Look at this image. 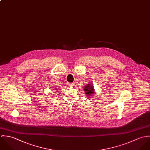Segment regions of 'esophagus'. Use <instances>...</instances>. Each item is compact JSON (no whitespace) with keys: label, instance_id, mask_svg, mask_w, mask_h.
I'll list each match as a JSON object with an SVG mask.
<instances>
[{"label":"esophagus","instance_id":"esophagus-1","mask_svg":"<svg viewBox=\"0 0 150 150\" xmlns=\"http://www.w3.org/2000/svg\"><path fill=\"white\" fill-rule=\"evenodd\" d=\"M68 85L70 86H74V83H68Z\"/></svg>","mask_w":150,"mask_h":150}]
</instances>
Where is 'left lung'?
Here are the masks:
<instances>
[{"label":"left lung","mask_w":150,"mask_h":150,"mask_svg":"<svg viewBox=\"0 0 150 150\" xmlns=\"http://www.w3.org/2000/svg\"><path fill=\"white\" fill-rule=\"evenodd\" d=\"M84 89H84L85 93L88 97H93V96L94 95V93H96L94 91V87L92 86V84L90 83H88V84L84 87Z\"/></svg>","instance_id":"1"}]
</instances>
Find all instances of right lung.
Returning a JSON list of instances; mask_svg holds the SVG:
<instances>
[{"label":"right lung","mask_w":150,"mask_h":150,"mask_svg":"<svg viewBox=\"0 0 150 150\" xmlns=\"http://www.w3.org/2000/svg\"><path fill=\"white\" fill-rule=\"evenodd\" d=\"M56 90H57V89H56Z\"/></svg>","instance_id":"add662e5"}]
</instances>
